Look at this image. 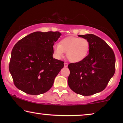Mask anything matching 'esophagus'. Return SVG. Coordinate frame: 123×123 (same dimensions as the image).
<instances>
[{
  "label": "esophagus",
  "mask_w": 123,
  "mask_h": 123,
  "mask_svg": "<svg viewBox=\"0 0 123 123\" xmlns=\"http://www.w3.org/2000/svg\"><path fill=\"white\" fill-rule=\"evenodd\" d=\"M68 67V63H64V67Z\"/></svg>",
  "instance_id": "obj_1"
}]
</instances>
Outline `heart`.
<instances>
[{
  "label": "heart",
  "instance_id": "b5f03b06",
  "mask_svg": "<svg viewBox=\"0 0 123 123\" xmlns=\"http://www.w3.org/2000/svg\"><path fill=\"white\" fill-rule=\"evenodd\" d=\"M90 45L88 40L77 37H67L60 40L59 43L53 47L54 56L60 60L66 53V56L72 63L83 61L87 56Z\"/></svg>",
  "mask_w": 123,
  "mask_h": 123
}]
</instances>
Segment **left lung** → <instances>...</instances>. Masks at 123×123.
I'll return each mask as SVG.
<instances>
[{
    "label": "left lung",
    "mask_w": 123,
    "mask_h": 123,
    "mask_svg": "<svg viewBox=\"0 0 123 123\" xmlns=\"http://www.w3.org/2000/svg\"><path fill=\"white\" fill-rule=\"evenodd\" d=\"M90 43L89 54L83 61L68 65V83L77 94L90 96L101 92L113 77L115 56L105 41L93 34L78 35Z\"/></svg>",
    "instance_id": "left-lung-1"
}]
</instances>
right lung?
I'll return each instance as SVG.
<instances>
[{"label": "right lung", "mask_w": 123, "mask_h": 123, "mask_svg": "<svg viewBox=\"0 0 123 123\" xmlns=\"http://www.w3.org/2000/svg\"><path fill=\"white\" fill-rule=\"evenodd\" d=\"M62 34L37 31L22 38L13 47L9 65L17 88L37 95L48 91L63 68L64 62L53 58V47Z\"/></svg>", "instance_id": "obj_1"}]
</instances>
